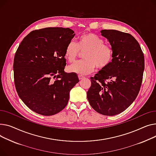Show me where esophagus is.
Returning <instances> with one entry per match:
<instances>
[{
  "label": "esophagus",
  "mask_w": 156,
  "mask_h": 156,
  "mask_svg": "<svg viewBox=\"0 0 156 156\" xmlns=\"http://www.w3.org/2000/svg\"><path fill=\"white\" fill-rule=\"evenodd\" d=\"M78 77H79V80H81V79L84 78V76H81V75H79V76H78Z\"/></svg>",
  "instance_id": "obj_1"
}]
</instances>
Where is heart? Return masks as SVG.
I'll return each instance as SVG.
<instances>
[{"mask_svg": "<svg viewBox=\"0 0 156 156\" xmlns=\"http://www.w3.org/2000/svg\"><path fill=\"white\" fill-rule=\"evenodd\" d=\"M84 51V60L77 62L69 66L70 72L80 75H86L92 72L96 66L98 69L106 68L113 60L112 48L105 44L101 38L91 33L80 36L77 44L74 41H70L66 46L64 55L69 62H73L79 56L80 51Z\"/></svg>", "mask_w": 156, "mask_h": 156, "instance_id": "obj_1", "label": "heart"}]
</instances>
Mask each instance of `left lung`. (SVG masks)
Listing matches in <instances>:
<instances>
[{
    "label": "left lung",
    "instance_id": "1",
    "mask_svg": "<svg viewBox=\"0 0 156 156\" xmlns=\"http://www.w3.org/2000/svg\"><path fill=\"white\" fill-rule=\"evenodd\" d=\"M113 51L112 63L90 77L87 93L89 103L96 112L106 116L121 113L136 99L141 87L145 67L140 46L129 33L103 30Z\"/></svg>",
    "mask_w": 156,
    "mask_h": 156
}]
</instances>
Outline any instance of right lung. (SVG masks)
Returning a JSON list of instances; mask_svg holds the SVG:
<instances>
[{"instance_id":"obj_1","label":"right lung","mask_w":156,"mask_h":156,"mask_svg":"<svg viewBox=\"0 0 156 156\" xmlns=\"http://www.w3.org/2000/svg\"><path fill=\"white\" fill-rule=\"evenodd\" d=\"M74 36L68 27L34 30L16 52L13 69L17 93L36 113L51 116L61 112L68 103L70 90L79 81L76 73L64 72L65 49Z\"/></svg>"}]
</instances>
